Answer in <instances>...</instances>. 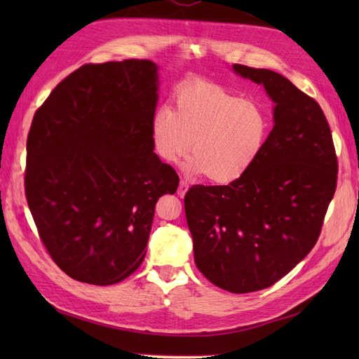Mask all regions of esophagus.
Here are the masks:
<instances>
[{
    "label": "esophagus",
    "instance_id": "esophagus-1",
    "mask_svg": "<svg viewBox=\"0 0 359 359\" xmlns=\"http://www.w3.org/2000/svg\"><path fill=\"white\" fill-rule=\"evenodd\" d=\"M188 182L187 180H180V184H179V189H177V194L180 196V197H184L185 194H187V191H188Z\"/></svg>",
    "mask_w": 359,
    "mask_h": 359
}]
</instances>
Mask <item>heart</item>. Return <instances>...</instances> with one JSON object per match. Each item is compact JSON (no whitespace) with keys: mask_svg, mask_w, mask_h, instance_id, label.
<instances>
[{"mask_svg":"<svg viewBox=\"0 0 359 359\" xmlns=\"http://www.w3.org/2000/svg\"><path fill=\"white\" fill-rule=\"evenodd\" d=\"M170 106L151 118V142L163 162L172 163L189 149L188 175L207 174L216 184L239 179L255 165L269 137V117L261 104L212 83L185 85Z\"/></svg>","mask_w":359,"mask_h":359,"instance_id":"obj_1","label":"heart"}]
</instances>
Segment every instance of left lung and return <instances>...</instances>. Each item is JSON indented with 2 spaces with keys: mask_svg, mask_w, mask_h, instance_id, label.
I'll return each mask as SVG.
<instances>
[{
  "mask_svg": "<svg viewBox=\"0 0 359 359\" xmlns=\"http://www.w3.org/2000/svg\"><path fill=\"white\" fill-rule=\"evenodd\" d=\"M273 100V129L255 165L228 185L185 196L194 262L231 293L273 285L306 257L321 233L338 179L330 126L316 100L270 69L233 65Z\"/></svg>",
  "mask_w": 359,
  "mask_h": 359,
  "instance_id": "1",
  "label": "left lung"
}]
</instances>
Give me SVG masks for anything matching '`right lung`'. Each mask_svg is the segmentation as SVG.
I'll use <instances>...</instances> for the list:
<instances>
[{"label": "right lung", "mask_w": 359, "mask_h": 359, "mask_svg": "<svg viewBox=\"0 0 359 359\" xmlns=\"http://www.w3.org/2000/svg\"><path fill=\"white\" fill-rule=\"evenodd\" d=\"M157 65H85L36 109L27 135L26 199L38 234L75 280L112 285L147 255L158 197L179 175L151 142Z\"/></svg>", "instance_id": "right-lung-1"}]
</instances>
